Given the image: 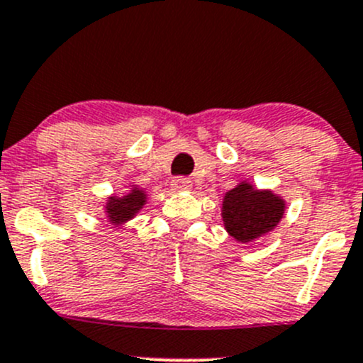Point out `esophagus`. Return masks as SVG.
<instances>
[{
	"label": "esophagus",
	"instance_id": "obj_1",
	"mask_svg": "<svg viewBox=\"0 0 363 363\" xmlns=\"http://www.w3.org/2000/svg\"><path fill=\"white\" fill-rule=\"evenodd\" d=\"M192 189V182L189 180V178H174L173 182H171V190H174V192H182V190H190Z\"/></svg>",
	"mask_w": 363,
	"mask_h": 363
}]
</instances>
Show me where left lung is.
I'll return each instance as SVG.
<instances>
[{
	"mask_svg": "<svg viewBox=\"0 0 363 363\" xmlns=\"http://www.w3.org/2000/svg\"><path fill=\"white\" fill-rule=\"evenodd\" d=\"M286 211V201L272 190H259L240 182L223 197L221 218L225 230L237 242H252L272 232Z\"/></svg>",
	"mask_w": 363,
	"mask_h": 363,
	"instance_id": "1",
	"label": "left lung"
}]
</instances>
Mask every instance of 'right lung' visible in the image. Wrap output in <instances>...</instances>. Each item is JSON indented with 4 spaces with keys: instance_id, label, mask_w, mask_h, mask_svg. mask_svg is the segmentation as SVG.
<instances>
[{
    "instance_id": "obj_1",
    "label": "right lung",
    "mask_w": 363,
    "mask_h": 363,
    "mask_svg": "<svg viewBox=\"0 0 363 363\" xmlns=\"http://www.w3.org/2000/svg\"><path fill=\"white\" fill-rule=\"evenodd\" d=\"M145 204V190L140 189L138 185H131V190L128 194H124V196L107 197V202H105V214H107V220L111 221L112 225L121 227V225L133 220L136 214L140 213V209Z\"/></svg>"
}]
</instances>
